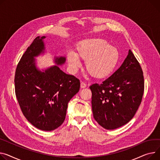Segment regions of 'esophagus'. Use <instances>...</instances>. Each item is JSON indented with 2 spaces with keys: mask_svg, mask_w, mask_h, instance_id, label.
Masks as SVG:
<instances>
[{
  "mask_svg": "<svg viewBox=\"0 0 160 160\" xmlns=\"http://www.w3.org/2000/svg\"><path fill=\"white\" fill-rule=\"evenodd\" d=\"M87 87V84L83 82H81V83H80V88L82 89H83V88H86Z\"/></svg>",
  "mask_w": 160,
  "mask_h": 160,
  "instance_id": "34e87169",
  "label": "esophagus"
}]
</instances>
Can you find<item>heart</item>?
<instances>
[{
	"label": "heart",
	"mask_w": 160,
	"mask_h": 160,
	"mask_svg": "<svg viewBox=\"0 0 160 160\" xmlns=\"http://www.w3.org/2000/svg\"><path fill=\"white\" fill-rule=\"evenodd\" d=\"M119 51L104 39L90 38L79 41L75 52L69 51L67 61L72 72L81 66L80 59L85 60V67L91 75L96 78H104L114 71L119 61Z\"/></svg>",
	"instance_id": "heart-1"
}]
</instances>
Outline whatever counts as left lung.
<instances>
[{
    "mask_svg": "<svg viewBox=\"0 0 160 160\" xmlns=\"http://www.w3.org/2000/svg\"><path fill=\"white\" fill-rule=\"evenodd\" d=\"M95 120L103 128L112 130L128 123L142 102L144 91L143 71L129 49L124 62L102 84L89 87Z\"/></svg>",
    "mask_w": 160,
    "mask_h": 160,
    "instance_id": "1",
    "label": "left lung"
}]
</instances>
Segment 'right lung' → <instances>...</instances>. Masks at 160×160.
Wrapping results in <instances>:
<instances>
[{"mask_svg": "<svg viewBox=\"0 0 160 160\" xmlns=\"http://www.w3.org/2000/svg\"><path fill=\"white\" fill-rule=\"evenodd\" d=\"M37 37L28 48L17 66L15 76V94L26 119L37 128L50 131L64 122L70 100L80 89V80L53 66L44 72L35 66L34 57L44 52L43 40ZM57 65L66 62L57 57Z\"/></svg>", "mask_w": 160, "mask_h": 160, "instance_id": "obj_1", "label": "right lung"}]
</instances>
